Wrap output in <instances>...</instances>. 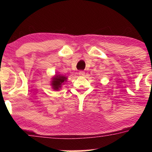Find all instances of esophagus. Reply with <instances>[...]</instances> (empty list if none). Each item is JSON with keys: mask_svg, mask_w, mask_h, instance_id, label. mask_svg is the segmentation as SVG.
Segmentation results:
<instances>
[{"mask_svg": "<svg viewBox=\"0 0 152 152\" xmlns=\"http://www.w3.org/2000/svg\"><path fill=\"white\" fill-rule=\"evenodd\" d=\"M79 75H80V76H84L85 75V72L84 71H82V70H81V71L79 72Z\"/></svg>", "mask_w": 152, "mask_h": 152, "instance_id": "1", "label": "esophagus"}]
</instances>
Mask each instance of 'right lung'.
<instances>
[{
    "label": "right lung",
    "mask_w": 152,
    "mask_h": 152,
    "mask_svg": "<svg viewBox=\"0 0 152 152\" xmlns=\"http://www.w3.org/2000/svg\"><path fill=\"white\" fill-rule=\"evenodd\" d=\"M67 81V77L61 75H56L55 77L52 78V87L54 90L59 91L61 88L62 84Z\"/></svg>",
    "instance_id": "add662e5"
}]
</instances>
